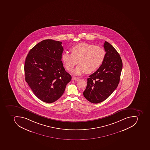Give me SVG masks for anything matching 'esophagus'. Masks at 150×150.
<instances>
[{
    "instance_id": "esophagus-1",
    "label": "esophagus",
    "mask_w": 150,
    "mask_h": 150,
    "mask_svg": "<svg viewBox=\"0 0 150 150\" xmlns=\"http://www.w3.org/2000/svg\"><path fill=\"white\" fill-rule=\"evenodd\" d=\"M72 79L73 80H76V81H78L79 79V78H78V77H73L72 78Z\"/></svg>"
}]
</instances>
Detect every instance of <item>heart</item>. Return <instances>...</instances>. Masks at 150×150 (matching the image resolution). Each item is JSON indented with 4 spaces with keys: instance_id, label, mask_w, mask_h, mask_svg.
I'll list each match as a JSON object with an SVG mask.
<instances>
[{
    "instance_id": "heart-1",
    "label": "heart",
    "mask_w": 150,
    "mask_h": 150,
    "mask_svg": "<svg viewBox=\"0 0 150 150\" xmlns=\"http://www.w3.org/2000/svg\"><path fill=\"white\" fill-rule=\"evenodd\" d=\"M71 53L64 52L62 55V61L65 68L71 71L77 63L73 74L79 75L86 71L91 73L96 71L104 63L105 52L102 47L92 44L81 43L72 46Z\"/></svg>"
}]
</instances>
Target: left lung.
Instances as JSON below:
<instances>
[{"mask_svg":"<svg viewBox=\"0 0 150 150\" xmlns=\"http://www.w3.org/2000/svg\"><path fill=\"white\" fill-rule=\"evenodd\" d=\"M105 53L102 65L87 79L83 95L90 102L98 104L107 99L120 83L123 63L120 54L110 43L105 41Z\"/></svg>","mask_w":150,"mask_h":150,"instance_id":"obj_1","label":"left lung"}]
</instances>
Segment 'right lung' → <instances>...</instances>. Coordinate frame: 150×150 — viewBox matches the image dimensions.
<instances>
[{"label": "right lung", "instance_id": "right-lung-1", "mask_svg": "<svg viewBox=\"0 0 150 150\" xmlns=\"http://www.w3.org/2000/svg\"><path fill=\"white\" fill-rule=\"evenodd\" d=\"M63 51L62 42L45 40L31 49L26 57L25 79L35 96L44 102L59 99L71 80L61 61Z\"/></svg>", "mask_w": 150, "mask_h": 150}]
</instances>
